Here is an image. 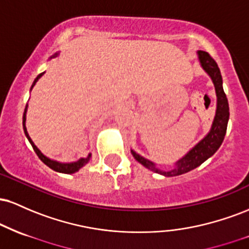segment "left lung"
I'll use <instances>...</instances> for the list:
<instances>
[{"label":"left lung","instance_id":"8db88e82","mask_svg":"<svg viewBox=\"0 0 249 249\" xmlns=\"http://www.w3.org/2000/svg\"><path fill=\"white\" fill-rule=\"evenodd\" d=\"M196 53H198L200 65L205 70V72L211 77L214 88H215L216 110L211 130L182 158H180L178 161L174 162L173 168L168 171L160 170V168L157 167V165L153 161L148 160V159L137 153L136 151L131 150V153H132L134 159L138 162H141L142 166L148 168L152 172L159 173L165 177L180 176V174L187 173L194 170L196 167L200 166L202 162L206 161L208 158H211L218 151V148L221 146L226 131H227L228 119H230V107H228L227 97H226L224 88H222V77L221 73H220V69L216 62L206 51L199 50Z\"/></svg>","mask_w":249,"mask_h":249}]
</instances>
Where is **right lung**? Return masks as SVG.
Masks as SVG:
<instances>
[{"label": "right lung", "mask_w": 249, "mask_h": 249, "mask_svg": "<svg viewBox=\"0 0 249 249\" xmlns=\"http://www.w3.org/2000/svg\"><path fill=\"white\" fill-rule=\"evenodd\" d=\"M58 55H59V53H56L55 55H53V56L50 57V59L51 58H55V57H57ZM44 73H45V71H44V72L39 73V75L36 77L35 81H34V83H33V85H31L30 91L33 90V88L35 87V84L37 83V81H38V79L41 78V77L44 75ZM27 110H28V104L25 105L24 113H23V130H24V133H25V136H27L28 141H29V142L31 144V146H33L34 151H35L37 156H38V158L41 159V160L44 162V164L47 165V166H49L51 170L56 171V172L65 173V174H72V173L77 172V171L81 170V168L84 166V165L88 164L89 160H90V159H91V153H89V156L87 157V158H81V159H78V160L72 161V162H61V161L53 160V159H50V158H48L47 156H44V154H43L41 151H39V148L37 147L35 144H34V142L31 141V138L29 137V133H28V131H27V127H25V119H27Z\"/></svg>", "instance_id": "obj_1"}]
</instances>
